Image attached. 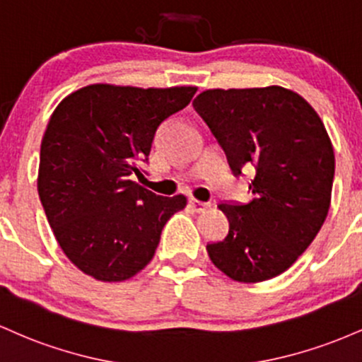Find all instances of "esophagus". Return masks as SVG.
Instances as JSON below:
<instances>
[{
    "label": "esophagus",
    "mask_w": 362,
    "mask_h": 362,
    "mask_svg": "<svg viewBox=\"0 0 362 362\" xmlns=\"http://www.w3.org/2000/svg\"><path fill=\"white\" fill-rule=\"evenodd\" d=\"M188 203H189V206H192V209L194 210V212H205V210L210 206V203L194 200V198H189Z\"/></svg>",
    "instance_id": "obj_1"
}]
</instances>
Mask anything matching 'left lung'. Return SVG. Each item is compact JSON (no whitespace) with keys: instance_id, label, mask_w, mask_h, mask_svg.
<instances>
[{"instance_id":"left-lung-1","label":"left lung","mask_w":362,"mask_h":362,"mask_svg":"<svg viewBox=\"0 0 362 362\" xmlns=\"http://www.w3.org/2000/svg\"><path fill=\"white\" fill-rule=\"evenodd\" d=\"M193 107L234 176L255 169L251 200L218 205L229 233L206 245L209 257L238 282L277 277L311 245L330 209L335 156L323 121L299 93L279 85L205 90Z\"/></svg>"}]
</instances>
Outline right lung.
<instances>
[{"label": "right lung", "mask_w": 362, "mask_h": 362, "mask_svg": "<svg viewBox=\"0 0 362 362\" xmlns=\"http://www.w3.org/2000/svg\"><path fill=\"white\" fill-rule=\"evenodd\" d=\"M197 87L138 88L95 83L52 112L40 144L37 189L56 241L90 277L121 282L148 265L165 222L186 198L159 197L132 181L157 128Z\"/></svg>", "instance_id": "1"}]
</instances>
